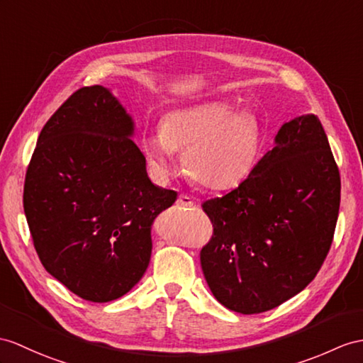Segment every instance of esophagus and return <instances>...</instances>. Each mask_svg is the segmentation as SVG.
<instances>
[{
	"label": "esophagus",
	"instance_id": "obj_1",
	"mask_svg": "<svg viewBox=\"0 0 363 363\" xmlns=\"http://www.w3.org/2000/svg\"><path fill=\"white\" fill-rule=\"evenodd\" d=\"M177 205H179V206H192L194 201H192L191 197L184 196V194H180L179 199H177Z\"/></svg>",
	"mask_w": 363,
	"mask_h": 363
}]
</instances>
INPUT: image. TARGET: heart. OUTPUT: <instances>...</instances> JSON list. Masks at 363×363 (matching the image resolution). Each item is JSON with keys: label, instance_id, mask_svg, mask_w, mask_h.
<instances>
[{"label": "heart", "instance_id": "1", "mask_svg": "<svg viewBox=\"0 0 363 363\" xmlns=\"http://www.w3.org/2000/svg\"><path fill=\"white\" fill-rule=\"evenodd\" d=\"M157 171L175 169L174 152L183 151L191 180L209 189H231L252 172L259 154V128L248 113L234 112L225 101H208L169 112L162 129L143 140Z\"/></svg>", "mask_w": 363, "mask_h": 363}]
</instances>
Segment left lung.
Wrapping results in <instances>:
<instances>
[{"mask_svg": "<svg viewBox=\"0 0 363 363\" xmlns=\"http://www.w3.org/2000/svg\"><path fill=\"white\" fill-rule=\"evenodd\" d=\"M340 175L322 123H285L240 186L203 203L214 235L200 252L220 303L240 314L281 305L308 286L330 251Z\"/></svg>", "mask_w": 363, "mask_h": 363, "instance_id": "obj_1", "label": "left lung"}]
</instances>
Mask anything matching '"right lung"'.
Returning a JSON list of instances; mask_svg holds the SVG:
<instances>
[{"label":"right lung","mask_w":363,"mask_h":363,"mask_svg":"<svg viewBox=\"0 0 363 363\" xmlns=\"http://www.w3.org/2000/svg\"><path fill=\"white\" fill-rule=\"evenodd\" d=\"M134 134L111 89L83 87L44 125L26 172L24 212L43 267L89 302L138 284L154 220L177 200L147 177Z\"/></svg>","instance_id":"1"}]
</instances>
